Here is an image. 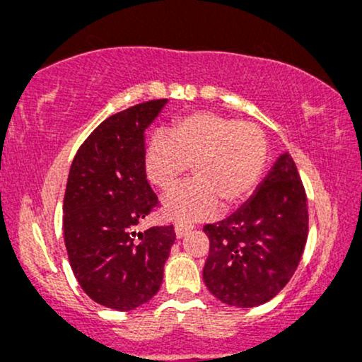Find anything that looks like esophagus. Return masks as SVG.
Here are the masks:
<instances>
[{
    "label": "esophagus",
    "mask_w": 362,
    "mask_h": 362,
    "mask_svg": "<svg viewBox=\"0 0 362 362\" xmlns=\"http://www.w3.org/2000/svg\"><path fill=\"white\" fill-rule=\"evenodd\" d=\"M191 228H193V227H191V225H188V223H176L174 230H176V235L181 239V237H185L186 233L191 230Z\"/></svg>",
    "instance_id": "34e87169"
}]
</instances>
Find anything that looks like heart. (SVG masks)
Segmentation results:
<instances>
[{
	"instance_id": "1",
	"label": "heart",
	"mask_w": 362,
	"mask_h": 362,
	"mask_svg": "<svg viewBox=\"0 0 362 362\" xmlns=\"http://www.w3.org/2000/svg\"><path fill=\"white\" fill-rule=\"evenodd\" d=\"M267 160V142L252 122L214 112L182 117L171 132H157L146 151L147 180L169 189L193 168L194 180L164 198L169 218L181 222L208 218L244 202L257 186Z\"/></svg>"
}]
</instances>
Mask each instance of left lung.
I'll use <instances>...</instances> for the list:
<instances>
[{
  "instance_id": "8db88e82",
  "label": "left lung",
  "mask_w": 362,
  "mask_h": 362,
  "mask_svg": "<svg viewBox=\"0 0 362 362\" xmlns=\"http://www.w3.org/2000/svg\"><path fill=\"white\" fill-rule=\"evenodd\" d=\"M203 230L210 254L203 281L230 307L274 298L295 274L308 237V199L293 157L284 152L235 214Z\"/></svg>"
}]
</instances>
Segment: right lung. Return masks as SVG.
Here are the masks:
<instances>
[{
    "instance_id": "right-lung-1",
    "label": "right lung",
    "mask_w": 362,
    "mask_h": 362,
    "mask_svg": "<svg viewBox=\"0 0 362 362\" xmlns=\"http://www.w3.org/2000/svg\"><path fill=\"white\" fill-rule=\"evenodd\" d=\"M165 103L151 100L101 122L81 144L67 177L62 228L72 273L89 298L120 312L159 291L176 239L173 225L135 232L159 206L147 181L144 130Z\"/></svg>"
}]
</instances>
